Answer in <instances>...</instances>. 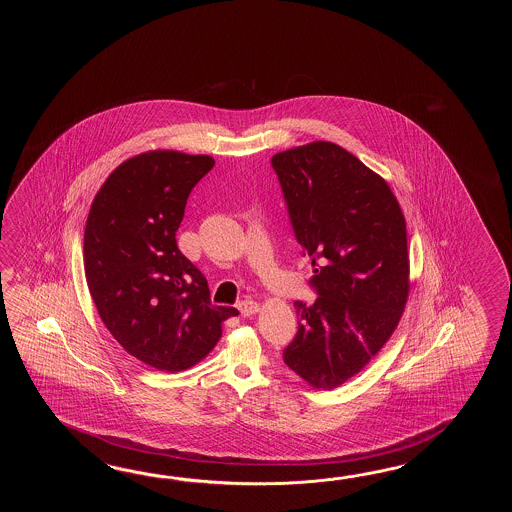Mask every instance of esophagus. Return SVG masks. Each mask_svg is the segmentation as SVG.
<instances>
[{
  "label": "esophagus",
  "instance_id": "esophagus-1",
  "mask_svg": "<svg viewBox=\"0 0 512 512\" xmlns=\"http://www.w3.org/2000/svg\"><path fill=\"white\" fill-rule=\"evenodd\" d=\"M238 309H240L241 316H252L260 311V305L254 300H243L238 304Z\"/></svg>",
  "mask_w": 512,
  "mask_h": 512
}]
</instances>
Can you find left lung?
<instances>
[{
	"mask_svg": "<svg viewBox=\"0 0 512 512\" xmlns=\"http://www.w3.org/2000/svg\"><path fill=\"white\" fill-rule=\"evenodd\" d=\"M271 164L315 272V304L294 302L298 331L283 362L311 386L333 390L379 353L403 315V212L381 175L333 142L276 153Z\"/></svg>",
	"mask_w": 512,
	"mask_h": 512,
	"instance_id": "8db88e82",
	"label": "left lung"
}]
</instances>
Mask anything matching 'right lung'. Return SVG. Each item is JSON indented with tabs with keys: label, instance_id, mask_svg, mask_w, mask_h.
<instances>
[{
	"label": "right lung",
	"instance_id": "add662e5",
	"mask_svg": "<svg viewBox=\"0 0 512 512\" xmlns=\"http://www.w3.org/2000/svg\"><path fill=\"white\" fill-rule=\"evenodd\" d=\"M214 168L208 155L141 153L109 175L87 216L89 293L109 333L155 370L210 353L238 309L210 302L207 278L177 249L186 199Z\"/></svg>",
	"mask_w": 512,
	"mask_h": 512
}]
</instances>
